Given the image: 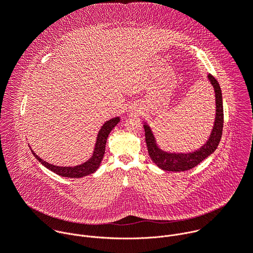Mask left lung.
<instances>
[{
  "label": "left lung",
  "mask_w": 253,
  "mask_h": 253,
  "mask_svg": "<svg viewBox=\"0 0 253 253\" xmlns=\"http://www.w3.org/2000/svg\"><path fill=\"white\" fill-rule=\"evenodd\" d=\"M207 80L214 91L215 117L210 135L200 148L190 152L166 151L162 149L157 143V139L149 124L145 121H143L148 153L152 161L160 169L172 172H181L192 169L193 167L197 166L201 161L210 156L216 150V148L218 147L223 128L222 93L218 82L216 81V79L213 76L207 74Z\"/></svg>",
  "instance_id": "8db88e82"
}]
</instances>
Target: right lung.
I'll use <instances>...</instances> for the list:
<instances>
[{
	"mask_svg": "<svg viewBox=\"0 0 253 253\" xmlns=\"http://www.w3.org/2000/svg\"><path fill=\"white\" fill-rule=\"evenodd\" d=\"M120 122V117H114L110 120L106 121L103 126L100 128L96 143L94 146V151L92 153V156L85 161L82 164L75 165V166H57L54 164H50L46 161H44L42 158H40L37 154H36L30 147L31 152L36 157L39 162H41L42 165H44L49 170L53 171L54 173L63 176V177H69V178H81L85 177L89 174L94 173L100 166L101 161L103 160L104 153H105V147H106V141L108 136H109L111 130Z\"/></svg>",
	"mask_w": 253,
	"mask_h": 253,
	"instance_id": "right-lung-1",
	"label": "right lung"
}]
</instances>
